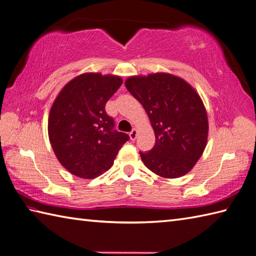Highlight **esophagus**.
Instances as JSON below:
<instances>
[{
	"instance_id": "1",
	"label": "esophagus",
	"mask_w": 256,
	"mask_h": 256,
	"mask_svg": "<svg viewBox=\"0 0 256 256\" xmlns=\"http://www.w3.org/2000/svg\"><path fill=\"white\" fill-rule=\"evenodd\" d=\"M136 136H138V131L136 130H132L131 132H130V138H131L132 140H134L135 138H136Z\"/></svg>"
}]
</instances>
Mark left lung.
Instances as JSON below:
<instances>
[{"mask_svg":"<svg viewBox=\"0 0 256 256\" xmlns=\"http://www.w3.org/2000/svg\"><path fill=\"white\" fill-rule=\"evenodd\" d=\"M125 86L145 108L155 145L140 152L150 170L165 178L187 174L202 155L208 138L204 103L186 81L168 74L131 77Z\"/></svg>","mask_w":256,"mask_h":256,"instance_id":"1","label":"left lung"}]
</instances>
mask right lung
I'll return each mask as SVG.
<instances>
[{"label":"right lung","instance_id":"1","mask_svg":"<svg viewBox=\"0 0 256 256\" xmlns=\"http://www.w3.org/2000/svg\"><path fill=\"white\" fill-rule=\"evenodd\" d=\"M122 82L116 76L84 74L64 86L54 102L48 135L58 160L72 175L100 176L128 140L126 133L114 130V120L106 111Z\"/></svg>","mask_w":256,"mask_h":256}]
</instances>
